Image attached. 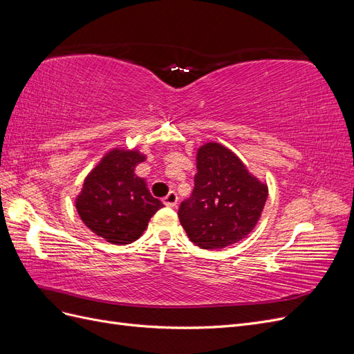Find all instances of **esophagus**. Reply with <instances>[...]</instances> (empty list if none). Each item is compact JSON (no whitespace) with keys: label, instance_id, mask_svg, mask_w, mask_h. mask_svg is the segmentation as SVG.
<instances>
[{"label":"esophagus","instance_id":"obj_1","mask_svg":"<svg viewBox=\"0 0 354 354\" xmlns=\"http://www.w3.org/2000/svg\"><path fill=\"white\" fill-rule=\"evenodd\" d=\"M162 202L165 203L167 207H176L177 202H178V196L176 192H169V194L162 199Z\"/></svg>","mask_w":354,"mask_h":354}]
</instances>
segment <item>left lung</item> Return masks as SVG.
I'll return each mask as SVG.
<instances>
[{
  "mask_svg": "<svg viewBox=\"0 0 354 354\" xmlns=\"http://www.w3.org/2000/svg\"><path fill=\"white\" fill-rule=\"evenodd\" d=\"M196 169L194 192L178 208L189 239L202 250H221L243 239L260 220L267 186L218 143L199 147Z\"/></svg>",
  "mask_w": 354,
  "mask_h": 354,
  "instance_id": "obj_1",
  "label": "left lung"
}]
</instances>
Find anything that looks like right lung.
Here are the masks:
<instances>
[{"label":"right lung","mask_w":354,"mask_h":354,"mask_svg":"<svg viewBox=\"0 0 354 354\" xmlns=\"http://www.w3.org/2000/svg\"><path fill=\"white\" fill-rule=\"evenodd\" d=\"M145 155L113 149L84 181L77 211L93 233L115 245L131 243L142 236L162 202L153 198L145 178L134 174Z\"/></svg>","instance_id":"add662e5"}]
</instances>
